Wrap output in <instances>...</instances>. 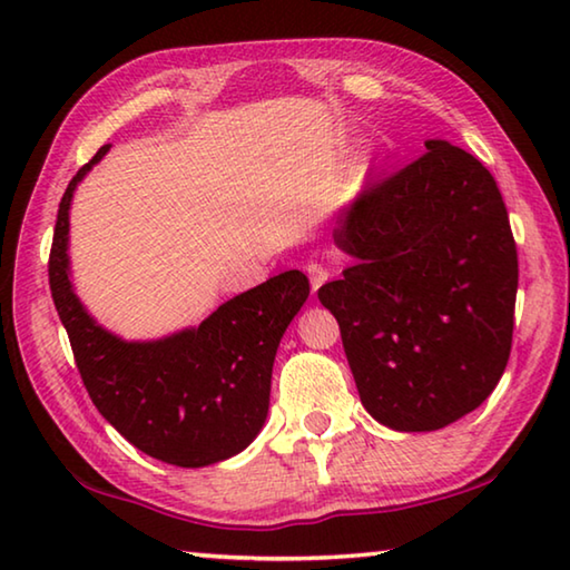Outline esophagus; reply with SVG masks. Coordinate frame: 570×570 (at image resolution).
Wrapping results in <instances>:
<instances>
[{
	"instance_id": "obj_1",
	"label": "esophagus",
	"mask_w": 570,
	"mask_h": 570,
	"mask_svg": "<svg viewBox=\"0 0 570 570\" xmlns=\"http://www.w3.org/2000/svg\"><path fill=\"white\" fill-rule=\"evenodd\" d=\"M306 276H308V284H312V292L316 294L320 292V286H324L330 282V268L324 264H306Z\"/></svg>"
}]
</instances>
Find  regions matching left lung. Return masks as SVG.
Returning a JSON list of instances; mask_svg holds the SVG:
<instances>
[{
  "mask_svg": "<svg viewBox=\"0 0 570 570\" xmlns=\"http://www.w3.org/2000/svg\"><path fill=\"white\" fill-rule=\"evenodd\" d=\"M424 146L336 220L354 264L320 288L362 404L400 432L480 407L513 344L518 250L498 183L462 148Z\"/></svg>",
  "mask_w": 570,
  "mask_h": 570,
  "instance_id": "1",
  "label": "left lung"
}]
</instances>
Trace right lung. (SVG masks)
Here are the masks:
<instances>
[{"label":"right lung","mask_w":570,"mask_h":570,"mask_svg":"<svg viewBox=\"0 0 570 570\" xmlns=\"http://www.w3.org/2000/svg\"><path fill=\"white\" fill-rule=\"evenodd\" d=\"M110 146L77 170L57 210L50 292L75 364L98 412L146 455L204 468L248 448L264 428L278 342L308 296L302 272H284L220 304L196 330L158 342H122L85 312L70 284V200Z\"/></svg>","instance_id":"add662e5"}]
</instances>
